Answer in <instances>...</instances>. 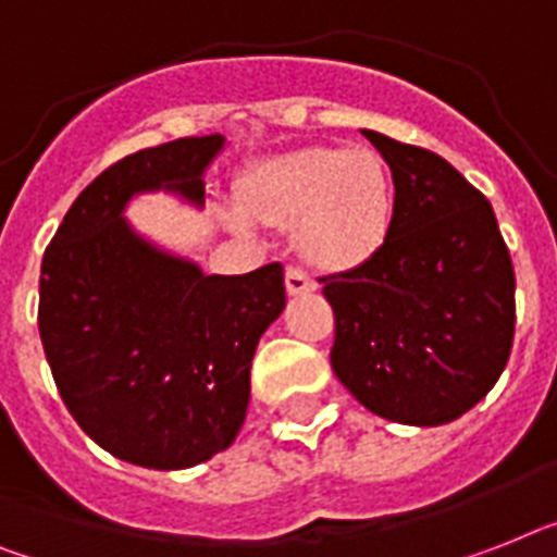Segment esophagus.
Returning a JSON list of instances; mask_svg holds the SVG:
<instances>
[{
	"mask_svg": "<svg viewBox=\"0 0 557 557\" xmlns=\"http://www.w3.org/2000/svg\"><path fill=\"white\" fill-rule=\"evenodd\" d=\"M284 284H287L289 296H305V293H312L315 289V282L301 268H293L289 264L287 273H284Z\"/></svg>",
	"mask_w": 557,
	"mask_h": 557,
	"instance_id": "1",
	"label": "esophagus"
}]
</instances>
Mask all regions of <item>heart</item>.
Listing matches in <instances>:
<instances>
[{"instance_id": "obj_1", "label": "heart", "mask_w": 557, "mask_h": 557, "mask_svg": "<svg viewBox=\"0 0 557 557\" xmlns=\"http://www.w3.org/2000/svg\"><path fill=\"white\" fill-rule=\"evenodd\" d=\"M236 201L252 222L298 227V252L312 268L344 273L387 242L393 173L372 147H301L256 164Z\"/></svg>"}]
</instances>
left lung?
<instances>
[{"label":"left lung","mask_w":557,"mask_h":557,"mask_svg":"<svg viewBox=\"0 0 557 557\" xmlns=\"http://www.w3.org/2000/svg\"><path fill=\"white\" fill-rule=\"evenodd\" d=\"M393 170V227L361 268L324 275L330 364L375 416L449 424L504 372L516 270L493 205L438 153L364 131Z\"/></svg>","instance_id":"1"}]
</instances>
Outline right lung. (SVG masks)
I'll return each instance as SVG.
<instances>
[{
  "label": "right lung",
  "instance_id": "add662e5",
  "mask_svg": "<svg viewBox=\"0 0 557 557\" xmlns=\"http://www.w3.org/2000/svg\"><path fill=\"white\" fill-rule=\"evenodd\" d=\"M219 133L147 147L79 193L39 275V335L64 407L110 455L185 470L233 444L250 401V361L284 310L278 261L205 275L141 242L122 210L133 193L201 205Z\"/></svg>",
  "mask_w": 557,
  "mask_h": 557
}]
</instances>
